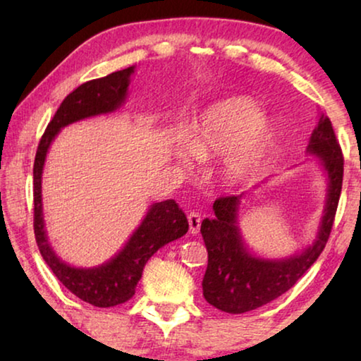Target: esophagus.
<instances>
[{"mask_svg": "<svg viewBox=\"0 0 361 361\" xmlns=\"http://www.w3.org/2000/svg\"><path fill=\"white\" fill-rule=\"evenodd\" d=\"M188 221H189V231H191V234H197L200 229V224H202V216H200V213L191 212L188 215Z\"/></svg>", "mask_w": 361, "mask_h": 361, "instance_id": "esophagus-1", "label": "esophagus"}]
</instances>
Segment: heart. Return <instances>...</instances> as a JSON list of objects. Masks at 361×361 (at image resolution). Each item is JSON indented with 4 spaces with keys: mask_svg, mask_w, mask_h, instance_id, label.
<instances>
[{
    "mask_svg": "<svg viewBox=\"0 0 361 361\" xmlns=\"http://www.w3.org/2000/svg\"><path fill=\"white\" fill-rule=\"evenodd\" d=\"M186 148L178 152L183 162L189 153L199 159L221 157L219 180L240 185L258 172L271 148L272 130L248 99H229L207 109L192 122L186 133Z\"/></svg>",
    "mask_w": 361,
    "mask_h": 361,
    "instance_id": "1",
    "label": "heart"
}]
</instances>
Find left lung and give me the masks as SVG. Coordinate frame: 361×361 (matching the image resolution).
Wrapping results in <instances>:
<instances>
[{
    "mask_svg": "<svg viewBox=\"0 0 361 361\" xmlns=\"http://www.w3.org/2000/svg\"><path fill=\"white\" fill-rule=\"evenodd\" d=\"M307 151L320 159L328 178L325 212L315 242L291 258H258L243 245L237 223L245 194L216 199L213 204L215 218H205L200 226L209 252L202 290L213 307L228 314H243L274 301L288 291L323 252L331 234L344 175V157L326 114L322 113Z\"/></svg>",
    "mask_w": 361,
    "mask_h": 361,
    "instance_id": "obj_1",
    "label": "left lung"
}]
</instances>
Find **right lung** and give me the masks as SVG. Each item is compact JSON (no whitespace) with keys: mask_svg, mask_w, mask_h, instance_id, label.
Masks as SVG:
<instances>
[{"mask_svg":"<svg viewBox=\"0 0 361 361\" xmlns=\"http://www.w3.org/2000/svg\"><path fill=\"white\" fill-rule=\"evenodd\" d=\"M133 68L135 66H129L105 78L92 79L66 95L52 121L47 124L46 132L42 133L35 156L33 228L42 259L73 295L95 307H113L129 301L135 295V286L142 279L143 267L151 256L166 243L185 235L189 228L185 212L175 200L169 199L152 204L124 248L105 264L90 269L66 264L47 242L42 218L41 176L49 146L60 129L71 122L116 111L126 100Z\"/></svg>","mask_w":361,"mask_h":361,"instance_id":"right-lung-1","label":"right lung"}]
</instances>
